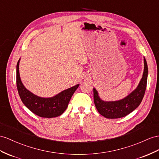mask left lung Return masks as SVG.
Here are the masks:
<instances>
[{"instance_id":"8db88e82","label":"left lung","mask_w":159,"mask_h":159,"mask_svg":"<svg viewBox=\"0 0 159 159\" xmlns=\"http://www.w3.org/2000/svg\"><path fill=\"white\" fill-rule=\"evenodd\" d=\"M144 68L143 75L135 90L125 98L116 101L101 100L96 89H93L94 103L97 111L101 116L108 119H117L125 117L136 109L143 99L147 83L148 66L144 58Z\"/></svg>"}]
</instances>
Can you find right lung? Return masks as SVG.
Returning a JSON list of instances; mask_svg holds the SVG:
<instances>
[{
    "mask_svg": "<svg viewBox=\"0 0 159 159\" xmlns=\"http://www.w3.org/2000/svg\"><path fill=\"white\" fill-rule=\"evenodd\" d=\"M19 61L17 64V87L22 102L34 114L42 117H58L66 110L72 95L79 84L66 89L52 97L43 98L34 95L24 87L19 75Z\"/></svg>",
    "mask_w": 159,
    "mask_h": 159,
    "instance_id": "right-lung-1",
    "label": "right lung"
}]
</instances>
